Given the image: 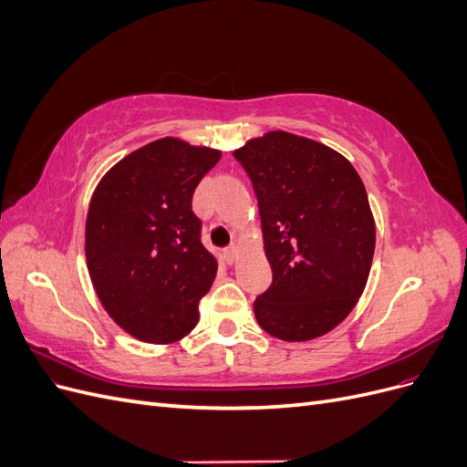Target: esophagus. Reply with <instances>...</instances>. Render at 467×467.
Returning <instances> with one entry per match:
<instances>
[{
    "mask_svg": "<svg viewBox=\"0 0 467 467\" xmlns=\"http://www.w3.org/2000/svg\"><path fill=\"white\" fill-rule=\"evenodd\" d=\"M237 251H239V249H237V245H235V244H232L230 247H225V251H223L225 261H228V263L232 265V263L237 259Z\"/></svg>",
    "mask_w": 467,
    "mask_h": 467,
    "instance_id": "obj_1",
    "label": "esophagus"
}]
</instances>
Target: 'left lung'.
<instances>
[{"label": "left lung", "mask_w": 467, "mask_h": 467, "mask_svg": "<svg viewBox=\"0 0 467 467\" xmlns=\"http://www.w3.org/2000/svg\"><path fill=\"white\" fill-rule=\"evenodd\" d=\"M257 194L273 285L253 304L282 341L335 329L370 275L376 225L364 182L341 153L316 140L266 132L234 151Z\"/></svg>", "instance_id": "obj_1"}]
</instances>
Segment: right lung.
Returning a JSON list of instances; mask_svg holds the SVG:
<instances>
[{"label":"right lung","mask_w":467,"mask_h":467,"mask_svg":"<svg viewBox=\"0 0 467 467\" xmlns=\"http://www.w3.org/2000/svg\"><path fill=\"white\" fill-rule=\"evenodd\" d=\"M220 150L161 138L110 167L91 196L86 257L107 314L140 341L175 343L216 278L192 194Z\"/></svg>","instance_id":"add662e5"}]
</instances>
